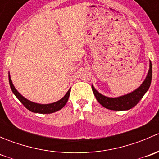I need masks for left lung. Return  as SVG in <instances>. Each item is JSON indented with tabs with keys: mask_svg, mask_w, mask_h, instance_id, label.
Wrapping results in <instances>:
<instances>
[{
	"mask_svg": "<svg viewBox=\"0 0 159 159\" xmlns=\"http://www.w3.org/2000/svg\"><path fill=\"white\" fill-rule=\"evenodd\" d=\"M152 78V66L151 61H149V70L147 76L142 84L138 89L125 95L117 98H109L99 93L93 85H91L93 93L98 102L107 109L113 111L129 110L135 106L142 98L151 85Z\"/></svg>",
	"mask_w": 159,
	"mask_h": 159,
	"instance_id": "1",
	"label": "left lung"
}]
</instances>
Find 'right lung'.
<instances>
[{
  "label": "right lung",
  "instance_id": "right-lung-1",
  "mask_svg": "<svg viewBox=\"0 0 159 159\" xmlns=\"http://www.w3.org/2000/svg\"><path fill=\"white\" fill-rule=\"evenodd\" d=\"M9 83H10V86L11 91H13V93L14 94V95L17 98L19 101L25 105V108L27 109H28L30 111L34 112V113H39V114H51L54 113V112L57 111L61 110L68 102V98H69L70 92V89L68 90V92L65 94V95L61 99H60L57 102H54V103L51 104H39V103H35V102H31V101L28 100L27 98H25L24 96H22L18 91H17V89H15V87L13 84L12 81H11V75L9 73Z\"/></svg>",
  "mask_w": 159,
  "mask_h": 159
}]
</instances>
